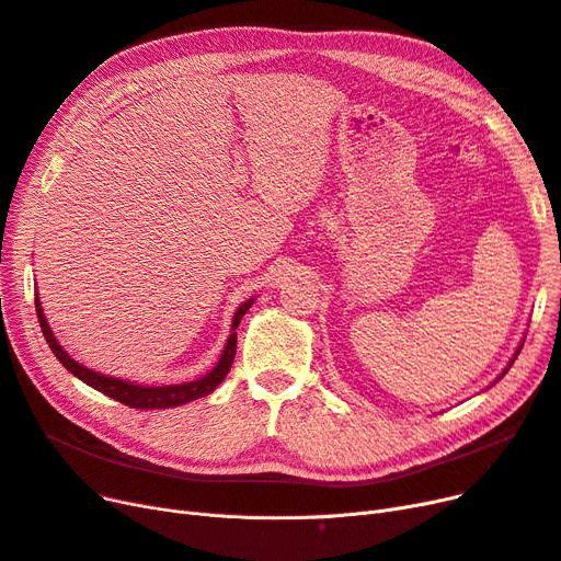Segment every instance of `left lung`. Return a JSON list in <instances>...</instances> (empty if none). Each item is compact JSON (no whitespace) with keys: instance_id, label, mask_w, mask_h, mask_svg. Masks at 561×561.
I'll list each match as a JSON object with an SVG mask.
<instances>
[{"instance_id":"left-lung-1","label":"left lung","mask_w":561,"mask_h":561,"mask_svg":"<svg viewBox=\"0 0 561 561\" xmlns=\"http://www.w3.org/2000/svg\"><path fill=\"white\" fill-rule=\"evenodd\" d=\"M523 344H525V342H520V344H517V348H515V354H513V358H511V360H508V365H506V367H504V371H502V375H500V377H496V381H500V379H502V377H504V375H506V371H508V369H511V365H513V363H515V358H517V354H520V348H523Z\"/></svg>"}]
</instances>
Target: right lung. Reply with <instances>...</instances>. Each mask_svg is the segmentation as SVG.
Returning a JSON list of instances; mask_svg holds the SVG:
<instances>
[{
    "instance_id": "add662e5",
    "label": "right lung",
    "mask_w": 561,
    "mask_h": 561,
    "mask_svg": "<svg viewBox=\"0 0 561 561\" xmlns=\"http://www.w3.org/2000/svg\"><path fill=\"white\" fill-rule=\"evenodd\" d=\"M256 298H249L244 300L238 312L233 314V321H231V335H228L226 340V346L221 351V356L217 360V365L207 371V375L194 379V381H186V383H173V386H142V383H131V381H124V379H117V377H108V375H99V371L80 365L78 360H73L65 346H61L57 342V337L53 335V330L48 325V319L44 314V309H41V300H38V294H36V317H38V323H41V333H44L50 351L55 354V358L65 365L73 377H78L82 383L92 386L94 390L103 392V396H108L122 404L127 407H134V409H173V407H180V404H186V402H194L198 398H205L210 396V392L226 379L228 369H231L233 365V358H236V344H238V333L236 328L240 323V319L247 314V309L254 305Z\"/></svg>"
}]
</instances>
